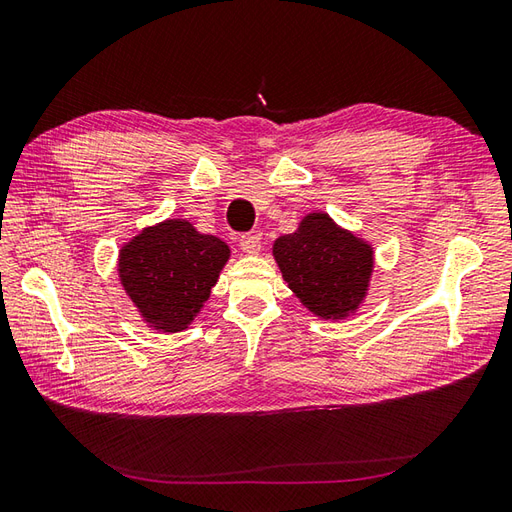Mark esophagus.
Instances as JSON below:
<instances>
[{
	"instance_id": "esophagus-1",
	"label": "esophagus",
	"mask_w": 512,
	"mask_h": 512,
	"mask_svg": "<svg viewBox=\"0 0 512 512\" xmlns=\"http://www.w3.org/2000/svg\"><path fill=\"white\" fill-rule=\"evenodd\" d=\"M240 246H242V251L248 253V255L259 253V248H261L259 235H257V233H244L242 238H240Z\"/></svg>"
}]
</instances>
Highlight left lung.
Listing matches in <instances>:
<instances>
[{
	"mask_svg": "<svg viewBox=\"0 0 512 512\" xmlns=\"http://www.w3.org/2000/svg\"><path fill=\"white\" fill-rule=\"evenodd\" d=\"M283 281L320 320H346L363 307L374 272V246L326 212H309L294 233L272 244Z\"/></svg>",
	"mask_w": 512,
	"mask_h": 512,
	"instance_id": "8db88e82",
	"label": "left lung"
}]
</instances>
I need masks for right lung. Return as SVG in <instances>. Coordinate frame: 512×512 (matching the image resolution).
Masks as SVG:
<instances>
[{
  "mask_svg": "<svg viewBox=\"0 0 512 512\" xmlns=\"http://www.w3.org/2000/svg\"><path fill=\"white\" fill-rule=\"evenodd\" d=\"M231 248L196 231L186 218L140 229L119 251V281L142 322L157 333H181L212 296Z\"/></svg>",
  "mask_w": 512,
  "mask_h": 512,
  "instance_id": "obj_1",
  "label": "right lung"
}]
</instances>
